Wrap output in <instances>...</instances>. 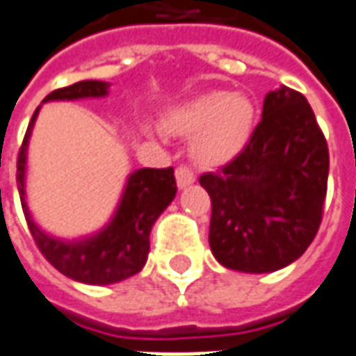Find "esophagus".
Returning a JSON list of instances; mask_svg holds the SVG:
<instances>
[{"mask_svg":"<svg viewBox=\"0 0 356 356\" xmlns=\"http://www.w3.org/2000/svg\"><path fill=\"white\" fill-rule=\"evenodd\" d=\"M175 177H177V185L179 188L183 187H188L191 183H195V171L193 169H188L187 165H179L177 169H175Z\"/></svg>","mask_w":356,"mask_h":356,"instance_id":"obj_1","label":"esophagus"}]
</instances>
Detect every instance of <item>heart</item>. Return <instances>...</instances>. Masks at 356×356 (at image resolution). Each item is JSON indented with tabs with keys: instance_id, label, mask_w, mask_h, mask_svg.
I'll return each instance as SVG.
<instances>
[{
	"instance_id": "b5f03b06",
	"label": "heart",
	"mask_w": 356,
	"mask_h": 356,
	"mask_svg": "<svg viewBox=\"0 0 356 356\" xmlns=\"http://www.w3.org/2000/svg\"><path fill=\"white\" fill-rule=\"evenodd\" d=\"M253 118L255 108L248 97L216 91L179 107L168 124L181 136H197L193 154L198 161L218 165L245 146Z\"/></svg>"
}]
</instances>
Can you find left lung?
Segmentation results:
<instances>
[{"label":"left lung","instance_id":"obj_1","mask_svg":"<svg viewBox=\"0 0 356 356\" xmlns=\"http://www.w3.org/2000/svg\"><path fill=\"white\" fill-rule=\"evenodd\" d=\"M245 147L200 175L212 200L210 249L224 267L270 273L296 261L321 224L330 152L306 97L280 87Z\"/></svg>","mask_w":356,"mask_h":356}]
</instances>
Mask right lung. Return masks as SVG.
I'll return each mask as SVG.
<instances>
[{"label":"right lung","mask_w":356,"mask_h":356,"mask_svg":"<svg viewBox=\"0 0 356 356\" xmlns=\"http://www.w3.org/2000/svg\"><path fill=\"white\" fill-rule=\"evenodd\" d=\"M107 89L108 83L105 81H77L74 86L52 91L50 95L44 97L42 103L105 97ZM38 111L40 107H36L35 115L29 122L25 140L17 158V188L36 248L40 249V253L54 269L86 284H113L140 273L146 265L152 226L177 195L173 168H144L134 171L128 177L113 220L101 232H97L95 236L77 241L52 238L36 226L25 200L26 146Z\"/></svg>","instance_id":"obj_1"}]
</instances>
